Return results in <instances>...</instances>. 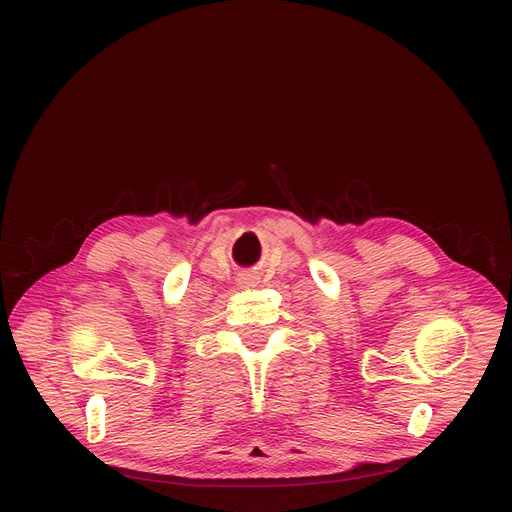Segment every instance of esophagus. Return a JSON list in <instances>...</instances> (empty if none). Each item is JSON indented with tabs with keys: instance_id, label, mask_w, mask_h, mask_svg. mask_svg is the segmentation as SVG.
Listing matches in <instances>:
<instances>
[{
	"instance_id": "obj_1",
	"label": "esophagus",
	"mask_w": 512,
	"mask_h": 512,
	"mask_svg": "<svg viewBox=\"0 0 512 512\" xmlns=\"http://www.w3.org/2000/svg\"><path fill=\"white\" fill-rule=\"evenodd\" d=\"M245 280H247V278H245Z\"/></svg>"
}]
</instances>
